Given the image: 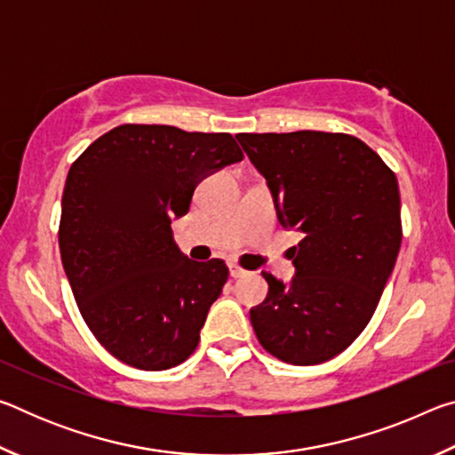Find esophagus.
<instances>
[{"label": "esophagus", "mask_w": 455, "mask_h": 455, "mask_svg": "<svg viewBox=\"0 0 455 455\" xmlns=\"http://www.w3.org/2000/svg\"><path fill=\"white\" fill-rule=\"evenodd\" d=\"M228 271H230V276H233V279H238V276H244V275H246L244 268L235 265V263L228 265Z\"/></svg>", "instance_id": "34e87169"}]
</instances>
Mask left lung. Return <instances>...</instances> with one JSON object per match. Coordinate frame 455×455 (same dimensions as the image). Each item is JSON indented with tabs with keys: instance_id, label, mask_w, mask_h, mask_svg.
<instances>
[{
	"instance_id": "1",
	"label": "left lung",
	"mask_w": 455,
	"mask_h": 455,
	"mask_svg": "<svg viewBox=\"0 0 455 455\" xmlns=\"http://www.w3.org/2000/svg\"><path fill=\"white\" fill-rule=\"evenodd\" d=\"M265 176L279 222L297 228L291 283L263 273L268 295L251 323L259 343L291 365L345 351L371 321L402 246L397 179L359 138L299 130L236 134Z\"/></svg>"
}]
</instances>
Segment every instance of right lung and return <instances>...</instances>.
Wrapping results in <instances>:
<instances>
[{
  "label": "right lung",
  "instance_id": "right-lung-1",
  "mask_svg": "<svg viewBox=\"0 0 455 455\" xmlns=\"http://www.w3.org/2000/svg\"><path fill=\"white\" fill-rule=\"evenodd\" d=\"M243 150L227 132L122 124L72 164L61 196L60 255L84 321L130 367L163 371L195 353L225 260L182 255L171 222L196 184Z\"/></svg>",
  "mask_w": 455,
  "mask_h": 455
}]
</instances>
